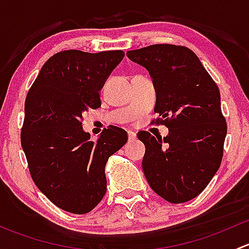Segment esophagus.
Segmentation results:
<instances>
[{
    "mask_svg": "<svg viewBox=\"0 0 249 249\" xmlns=\"http://www.w3.org/2000/svg\"><path fill=\"white\" fill-rule=\"evenodd\" d=\"M127 139H129V141H135L136 140V134L132 131H127Z\"/></svg>",
    "mask_w": 249,
    "mask_h": 249,
    "instance_id": "1",
    "label": "esophagus"
}]
</instances>
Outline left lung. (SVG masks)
Wrapping results in <instances>:
<instances>
[{
	"label": "left lung",
	"mask_w": 249,
	"mask_h": 249,
	"mask_svg": "<svg viewBox=\"0 0 249 249\" xmlns=\"http://www.w3.org/2000/svg\"><path fill=\"white\" fill-rule=\"evenodd\" d=\"M126 55L149 72L159 115L153 122L169 127L164 139L148 131L137 135L145 147V178L166 201H189L207 187L222 162L227 123L219 89L187 47L153 44Z\"/></svg>",
	"instance_id": "8db88e82"
}]
</instances>
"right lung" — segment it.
Returning a JSON list of instances; mask_svg holds the SVG:
<instances>
[{
	"instance_id": "1",
	"label": "right lung",
	"mask_w": 249,
	"mask_h": 249,
	"mask_svg": "<svg viewBox=\"0 0 249 249\" xmlns=\"http://www.w3.org/2000/svg\"><path fill=\"white\" fill-rule=\"evenodd\" d=\"M123 50H64L47 60L25 100L20 139L35 184L55 206L85 214L106 194L105 166L126 143L109 126L94 142L83 131V112L101 106L99 91L124 57Z\"/></svg>"
}]
</instances>
